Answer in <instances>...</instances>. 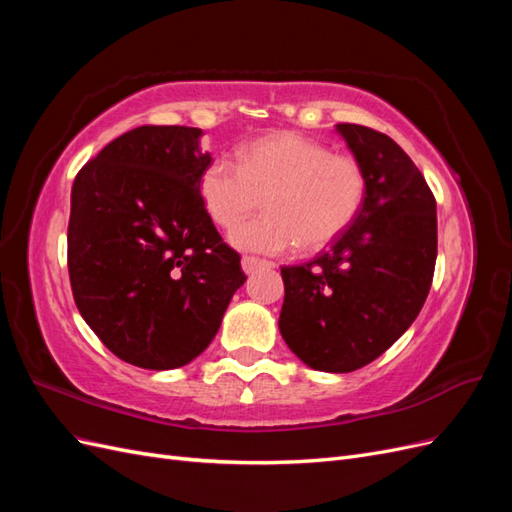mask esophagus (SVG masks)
<instances>
[{
	"mask_svg": "<svg viewBox=\"0 0 512 512\" xmlns=\"http://www.w3.org/2000/svg\"><path fill=\"white\" fill-rule=\"evenodd\" d=\"M262 265H267V260L256 258V256H243V258H241V267H243L245 273H254V271H256L258 267H262Z\"/></svg>",
	"mask_w": 512,
	"mask_h": 512,
	"instance_id": "esophagus-1",
	"label": "esophagus"
}]
</instances>
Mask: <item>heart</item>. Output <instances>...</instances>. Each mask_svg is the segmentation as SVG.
I'll use <instances>...</instances> for the list:
<instances>
[{
	"label": "heart",
	"instance_id": "heart-1",
	"mask_svg": "<svg viewBox=\"0 0 512 512\" xmlns=\"http://www.w3.org/2000/svg\"><path fill=\"white\" fill-rule=\"evenodd\" d=\"M209 218L235 228L265 196L267 215L241 224V250L282 254L327 245L354 222L367 194L363 164L297 132L262 136L239 151V162L215 158L198 179Z\"/></svg>",
	"mask_w": 512,
	"mask_h": 512
}]
</instances>
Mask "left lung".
Wrapping results in <instances>:
<instances>
[{"mask_svg":"<svg viewBox=\"0 0 512 512\" xmlns=\"http://www.w3.org/2000/svg\"><path fill=\"white\" fill-rule=\"evenodd\" d=\"M335 128L365 168V203L327 252L282 267L280 331L305 365L346 374L376 361L421 312L438 218L423 173L393 138L356 123Z\"/></svg>","mask_w":512,"mask_h":512,"instance_id":"obj_1","label":"left lung"}]
</instances>
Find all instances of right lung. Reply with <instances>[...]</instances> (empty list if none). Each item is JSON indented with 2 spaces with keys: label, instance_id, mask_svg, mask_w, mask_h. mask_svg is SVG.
<instances>
[{
  "label": "right lung",
  "instance_id": "obj_1",
  "mask_svg": "<svg viewBox=\"0 0 512 512\" xmlns=\"http://www.w3.org/2000/svg\"><path fill=\"white\" fill-rule=\"evenodd\" d=\"M198 128L141 126L74 179L68 273L76 307L121 361L175 369L203 352L247 280L213 226Z\"/></svg>",
  "mask_w": 512,
  "mask_h": 512
}]
</instances>
